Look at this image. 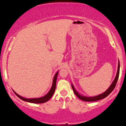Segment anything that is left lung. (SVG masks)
<instances>
[{
    "instance_id": "obj_1",
    "label": "left lung",
    "mask_w": 126,
    "mask_h": 126,
    "mask_svg": "<svg viewBox=\"0 0 126 126\" xmlns=\"http://www.w3.org/2000/svg\"><path fill=\"white\" fill-rule=\"evenodd\" d=\"M119 68H120V65H119V61H118V68H117V72L116 76V77H115L114 80L113 81L112 84H110L109 88H108L107 90L103 92V93L101 94H99L96 96L94 97H86L83 96V95H80V94H79L77 91L74 89V87L73 84H72V89H73V91H74V93L76 95V96L77 97L79 98L82 101H85V102H94V101H98V100L103 99L106 97H107L112 92L113 90L114 89L115 87H116V83L117 82V80H118V79L119 77Z\"/></svg>"
}]
</instances>
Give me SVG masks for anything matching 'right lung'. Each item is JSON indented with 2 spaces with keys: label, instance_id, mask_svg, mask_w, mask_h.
Here are the masks:
<instances>
[{
  "label": "right lung",
  "instance_id": "right-lung-1",
  "mask_svg": "<svg viewBox=\"0 0 126 126\" xmlns=\"http://www.w3.org/2000/svg\"><path fill=\"white\" fill-rule=\"evenodd\" d=\"M58 74V71L57 72V73L55 74V76H54V78H53V80L52 86V87H51L50 91H49V92L47 94H46L43 97H42L40 98H25L23 97L19 94H17L13 90V91L14 93L16 94L17 97H18L20 99H21L24 101L30 102V103H45V102H47L48 100H49L50 99V98L52 97V95L54 93L55 88H56V82H57V78Z\"/></svg>",
  "mask_w": 126,
  "mask_h": 126
}]
</instances>
